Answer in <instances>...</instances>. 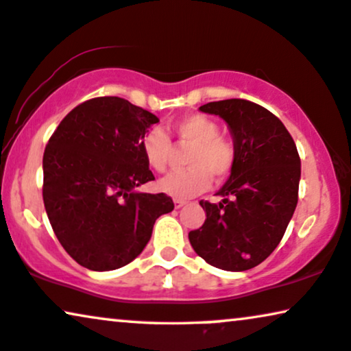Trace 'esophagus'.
<instances>
[{
  "instance_id": "obj_1",
  "label": "esophagus",
  "mask_w": 351,
  "mask_h": 351,
  "mask_svg": "<svg viewBox=\"0 0 351 351\" xmlns=\"http://www.w3.org/2000/svg\"><path fill=\"white\" fill-rule=\"evenodd\" d=\"M183 205H186V200H183V199H175V207H176V208H181V207H183Z\"/></svg>"
}]
</instances>
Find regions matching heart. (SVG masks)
Masks as SVG:
<instances>
[{
  "instance_id": "obj_1",
  "label": "heart",
  "mask_w": 351,
  "mask_h": 351,
  "mask_svg": "<svg viewBox=\"0 0 351 351\" xmlns=\"http://www.w3.org/2000/svg\"><path fill=\"white\" fill-rule=\"evenodd\" d=\"M217 120L204 114H191L173 121L170 133L186 151L184 170L173 171L160 180L158 188L176 199L193 197L204 193L215 180L223 181L236 165V146L231 139L219 134ZM141 151L147 165L156 171H165L173 157V144L162 128H151L141 139Z\"/></svg>"
}]
</instances>
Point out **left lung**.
I'll use <instances>...</instances> for the list:
<instances>
[{"instance_id": "1", "label": "left lung", "mask_w": 351, "mask_h": 351, "mask_svg": "<svg viewBox=\"0 0 351 351\" xmlns=\"http://www.w3.org/2000/svg\"><path fill=\"white\" fill-rule=\"evenodd\" d=\"M199 109L226 121L237 156L230 180L217 193L221 202H199L207 218L189 232V242L215 268L250 269L273 254L295 212L297 146L282 121L255 102L224 99Z\"/></svg>"}]
</instances>
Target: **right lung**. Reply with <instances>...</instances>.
I'll list each match as a JSON object with an SVG mask.
<instances>
[{"instance_id":"add662e5","label":"right lung","mask_w":351,"mask_h":351,"mask_svg":"<svg viewBox=\"0 0 351 351\" xmlns=\"http://www.w3.org/2000/svg\"><path fill=\"white\" fill-rule=\"evenodd\" d=\"M158 119L117 96L69 112L43 154V202L64 250L93 271L128 265L151 239L156 219L175 208L167 194L138 193L156 180L141 139Z\"/></svg>"}]
</instances>
